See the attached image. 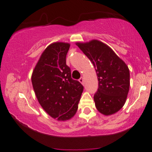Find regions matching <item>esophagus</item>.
<instances>
[{
	"mask_svg": "<svg viewBox=\"0 0 152 152\" xmlns=\"http://www.w3.org/2000/svg\"><path fill=\"white\" fill-rule=\"evenodd\" d=\"M79 81H80L81 84H83V83H84V79H83V77H81L80 79H79Z\"/></svg>",
	"mask_w": 152,
	"mask_h": 152,
	"instance_id": "1",
	"label": "esophagus"
}]
</instances>
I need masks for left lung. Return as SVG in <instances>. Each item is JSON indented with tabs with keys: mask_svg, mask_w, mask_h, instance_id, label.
Segmentation results:
<instances>
[{
	"mask_svg": "<svg viewBox=\"0 0 152 152\" xmlns=\"http://www.w3.org/2000/svg\"><path fill=\"white\" fill-rule=\"evenodd\" d=\"M77 46L97 72L98 88L94 95L97 109L104 115L117 112L125 103L130 88L128 67L111 48L97 40Z\"/></svg>",
	"mask_w": 152,
	"mask_h": 152,
	"instance_id": "left-lung-1",
	"label": "left lung"
}]
</instances>
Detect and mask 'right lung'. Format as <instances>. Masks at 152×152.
<instances>
[{"mask_svg": "<svg viewBox=\"0 0 152 152\" xmlns=\"http://www.w3.org/2000/svg\"><path fill=\"white\" fill-rule=\"evenodd\" d=\"M70 44L57 42L44 50L32 74V84L40 105L52 117L68 120L76 114L84 87L71 78L66 65Z\"/></svg>", "mask_w": 152, "mask_h": 152, "instance_id": "right-lung-1", "label": "right lung"}]
</instances>
